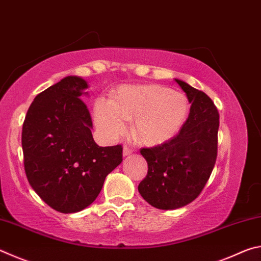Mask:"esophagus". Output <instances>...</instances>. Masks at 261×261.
I'll use <instances>...</instances> for the list:
<instances>
[{"label": "esophagus", "mask_w": 261, "mask_h": 261, "mask_svg": "<svg viewBox=\"0 0 261 261\" xmlns=\"http://www.w3.org/2000/svg\"><path fill=\"white\" fill-rule=\"evenodd\" d=\"M131 153H132V148L131 147H129V146L123 147V155L127 156V155H130Z\"/></svg>", "instance_id": "34e87169"}]
</instances>
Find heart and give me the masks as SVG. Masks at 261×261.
Masks as SVG:
<instances>
[{"label": "heart", "instance_id": "heart-1", "mask_svg": "<svg viewBox=\"0 0 261 261\" xmlns=\"http://www.w3.org/2000/svg\"><path fill=\"white\" fill-rule=\"evenodd\" d=\"M190 112L188 96L166 86H123L112 100L98 99L94 118L99 129L112 138L126 129L125 121L135 120V134L147 145H158L182 129Z\"/></svg>", "mask_w": 261, "mask_h": 261}]
</instances>
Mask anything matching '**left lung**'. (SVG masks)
I'll return each instance as SVG.
<instances>
[{"instance_id":"1","label":"left lung","mask_w":261,"mask_h":261,"mask_svg":"<svg viewBox=\"0 0 261 261\" xmlns=\"http://www.w3.org/2000/svg\"><path fill=\"white\" fill-rule=\"evenodd\" d=\"M191 103L188 120L173 138L140 148L148 171L138 185L141 197L159 210L190 204L201 193L218 156L219 112L202 91L175 79Z\"/></svg>"}]
</instances>
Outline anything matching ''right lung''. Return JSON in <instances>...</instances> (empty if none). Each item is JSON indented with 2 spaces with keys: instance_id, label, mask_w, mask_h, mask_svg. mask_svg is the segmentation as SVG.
I'll return each instance as SVG.
<instances>
[{
  "instance_id": "obj_1",
  "label": "right lung",
  "mask_w": 261,
  "mask_h": 261,
  "mask_svg": "<svg viewBox=\"0 0 261 261\" xmlns=\"http://www.w3.org/2000/svg\"><path fill=\"white\" fill-rule=\"evenodd\" d=\"M87 83L68 76L39 93L26 114L21 146L29 183L61 213H76L93 202L107 175L122 162V145L100 147L82 100Z\"/></svg>"
}]
</instances>
